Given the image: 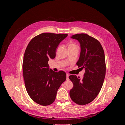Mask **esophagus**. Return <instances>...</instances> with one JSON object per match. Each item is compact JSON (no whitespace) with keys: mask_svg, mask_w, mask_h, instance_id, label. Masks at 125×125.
Here are the masks:
<instances>
[{"mask_svg":"<svg viewBox=\"0 0 125 125\" xmlns=\"http://www.w3.org/2000/svg\"><path fill=\"white\" fill-rule=\"evenodd\" d=\"M69 74H66V77H67V80H69Z\"/></svg>","mask_w":125,"mask_h":125,"instance_id":"1","label":"esophagus"}]
</instances>
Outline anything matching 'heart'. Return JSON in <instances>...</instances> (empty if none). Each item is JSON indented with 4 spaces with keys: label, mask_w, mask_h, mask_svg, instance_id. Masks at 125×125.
<instances>
[{
    "label": "heart",
    "mask_w": 125,
    "mask_h": 125,
    "mask_svg": "<svg viewBox=\"0 0 125 125\" xmlns=\"http://www.w3.org/2000/svg\"><path fill=\"white\" fill-rule=\"evenodd\" d=\"M70 46H77L75 44H73V43H72V44H70V45H69V47H70Z\"/></svg>",
    "instance_id": "b5f03b06"
}]
</instances>
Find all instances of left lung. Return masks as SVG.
<instances>
[{"instance_id": "left-lung-1", "label": "left lung", "mask_w": 125, "mask_h": 125, "mask_svg": "<svg viewBox=\"0 0 125 125\" xmlns=\"http://www.w3.org/2000/svg\"><path fill=\"white\" fill-rule=\"evenodd\" d=\"M71 38L80 44V55L77 65L85 70V73L82 80L74 75L69 77L74 84L70 96L76 103L85 105L95 98L102 86L106 72L104 52L100 42L87 34H76Z\"/></svg>"}]
</instances>
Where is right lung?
Masks as SVG:
<instances>
[{
    "label": "right lung",
    "instance_id": "1",
    "mask_svg": "<svg viewBox=\"0 0 125 125\" xmlns=\"http://www.w3.org/2000/svg\"><path fill=\"white\" fill-rule=\"evenodd\" d=\"M67 34L42 33L28 44L24 56L23 72L27 93L37 103L49 105L54 101L57 91L66 80L62 71L55 72L49 68V59H54L59 43Z\"/></svg>",
    "mask_w": 125,
    "mask_h": 125
}]
</instances>
